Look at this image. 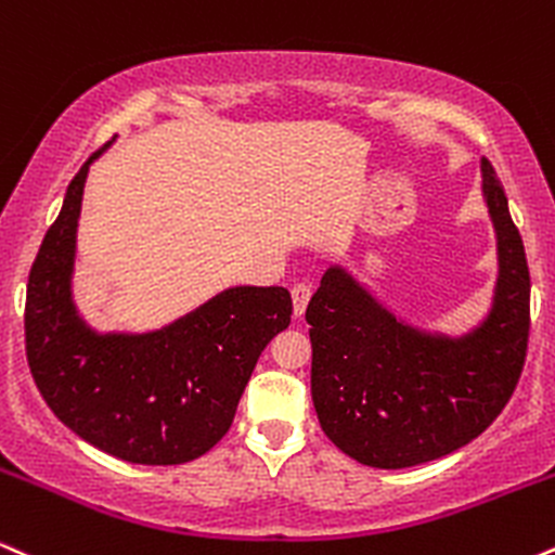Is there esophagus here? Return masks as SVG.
I'll return each mask as SVG.
<instances>
[{
	"mask_svg": "<svg viewBox=\"0 0 555 555\" xmlns=\"http://www.w3.org/2000/svg\"><path fill=\"white\" fill-rule=\"evenodd\" d=\"M291 296H293V314L304 317L306 306H309V298H311V285L309 283H296V285H293Z\"/></svg>",
	"mask_w": 555,
	"mask_h": 555,
	"instance_id": "1",
	"label": "esophagus"
}]
</instances>
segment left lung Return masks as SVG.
<instances>
[{"label": "left lung", "mask_w": 555, "mask_h": 555, "mask_svg": "<svg viewBox=\"0 0 555 555\" xmlns=\"http://www.w3.org/2000/svg\"><path fill=\"white\" fill-rule=\"evenodd\" d=\"M480 176L496 233V283L470 330L415 327L343 264L324 272L306 309L317 418L332 444L361 465L402 470L470 444L496 421L522 374L530 335L525 244L486 158Z\"/></svg>", "instance_id": "obj_1"}]
</instances>
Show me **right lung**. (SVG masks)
Segmentation results:
<instances>
[{"label": "right lung", "mask_w": 555, "mask_h": 555, "mask_svg": "<svg viewBox=\"0 0 555 555\" xmlns=\"http://www.w3.org/2000/svg\"><path fill=\"white\" fill-rule=\"evenodd\" d=\"M106 147L72 179L33 262L28 366L46 405L88 444L134 465H181L228 434L259 356L291 324V293L231 285L158 330L90 327L72 280L85 181Z\"/></svg>", "instance_id": "1"}]
</instances>
